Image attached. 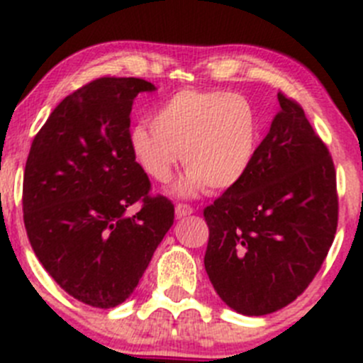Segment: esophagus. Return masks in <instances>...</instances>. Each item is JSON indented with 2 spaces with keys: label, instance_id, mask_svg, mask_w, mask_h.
Masks as SVG:
<instances>
[{
  "label": "esophagus",
  "instance_id": "1",
  "mask_svg": "<svg viewBox=\"0 0 363 363\" xmlns=\"http://www.w3.org/2000/svg\"><path fill=\"white\" fill-rule=\"evenodd\" d=\"M193 211H195V209H193L191 206H188V204H177V206H175V216H177V218H182V216L191 215Z\"/></svg>",
  "mask_w": 363,
  "mask_h": 363
}]
</instances>
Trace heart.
I'll list each match as a JSON object with an SVG mask.
<instances>
[{
	"label": "heart",
	"mask_w": 363,
	"mask_h": 363,
	"mask_svg": "<svg viewBox=\"0 0 363 363\" xmlns=\"http://www.w3.org/2000/svg\"><path fill=\"white\" fill-rule=\"evenodd\" d=\"M128 143L138 164L166 184L184 155L188 168L177 195H195L204 186L228 189L252 166L259 145V120L249 100L228 91L184 89L162 101L152 125H135Z\"/></svg>",
	"instance_id": "1"
}]
</instances>
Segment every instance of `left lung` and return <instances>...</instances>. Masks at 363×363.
I'll return each mask as SVG.
<instances>
[{"label":"left lung","mask_w":363,"mask_h":363,"mask_svg":"<svg viewBox=\"0 0 363 363\" xmlns=\"http://www.w3.org/2000/svg\"><path fill=\"white\" fill-rule=\"evenodd\" d=\"M281 109L250 170L204 209V267L231 310L267 315L292 303L319 272L338 220L337 174L301 105Z\"/></svg>","instance_id":"8db88e82"}]
</instances>
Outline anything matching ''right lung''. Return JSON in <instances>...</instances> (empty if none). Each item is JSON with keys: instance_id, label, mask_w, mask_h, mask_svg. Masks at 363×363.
<instances>
[{"instance_id": "obj_1", "label": "right lung", "mask_w": 363, "mask_h": 363, "mask_svg": "<svg viewBox=\"0 0 363 363\" xmlns=\"http://www.w3.org/2000/svg\"><path fill=\"white\" fill-rule=\"evenodd\" d=\"M147 80L104 77L57 105L33 138L23 218L33 252L64 292L94 308L128 299L174 223V204L150 197L128 143L130 111ZM144 206L128 216L132 203Z\"/></svg>"}]
</instances>
